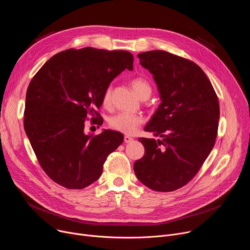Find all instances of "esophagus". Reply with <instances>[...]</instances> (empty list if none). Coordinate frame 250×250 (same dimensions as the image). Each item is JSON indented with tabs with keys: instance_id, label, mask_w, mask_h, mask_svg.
<instances>
[{
	"instance_id": "34e87169",
	"label": "esophagus",
	"mask_w": 250,
	"mask_h": 250,
	"mask_svg": "<svg viewBox=\"0 0 250 250\" xmlns=\"http://www.w3.org/2000/svg\"><path fill=\"white\" fill-rule=\"evenodd\" d=\"M124 141L125 142V144H129V142L133 141V138H132V137H130V136H128V135H125V137H124Z\"/></svg>"
}]
</instances>
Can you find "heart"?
I'll list each match as a JSON object with an SVG mask.
<instances>
[{"mask_svg": "<svg viewBox=\"0 0 250 250\" xmlns=\"http://www.w3.org/2000/svg\"><path fill=\"white\" fill-rule=\"evenodd\" d=\"M130 85L135 92V94L141 99H147L151 94L150 84L144 78H134ZM112 101V88L111 86L106 87L102 96V104L105 108L111 104ZM144 123V117L137 114H127L120 113L112 117L109 121V125L112 129L120 131L125 134H133L137 128Z\"/></svg>", "mask_w": 250, "mask_h": 250, "instance_id": "heart-1", "label": "heart"}]
</instances>
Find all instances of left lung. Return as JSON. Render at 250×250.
Instances as JSON below:
<instances>
[{
    "label": "left lung",
    "mask_w": 250,
    "mask_h": 250,
    "mask_svg": "<svg viewBox=\"0 0 250 250\" xmlns=\"http://www.w3.org/2000/svg\"><path fill=\"white\" fill-rule=\"evenodd\" d=\"M137 57L153 75L161 99L145 130L161 139L138 138L146 152L134 162V173L151 190L172 192L193 179L215 146L219 100L195 62L163 50Z\"/></svg>",
    "instance_id": "1"
}]
</instances>
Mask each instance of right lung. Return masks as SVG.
<instances>
[{"label": "right lung", "instance_id": "add662e5", "mask_svg": "<svg viewBox=\"0 0 250 250\" xmlns=\"http://www.w3.org/2000/svg\"><path fill=\"white\" fill-rule=\"evenodd\" d=\"M133 56L125 50L70 48L52 56L31 79L23 126L37 158L52 181L67 189H84L98 180L110 153L124 135L104 129L84 132L85 123L102 117V96Z\"/></svg>", "mask_w": 250, "mask_h": 250}]
</instances>
